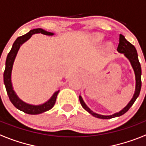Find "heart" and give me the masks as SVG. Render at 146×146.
<instances>
[{"label": "heart", "instance_id": "obj_1", "mask_svg": "<svg viewBox=\"0 0 146 146\" xmlns=\"http://www.w3.org/2000/svg\"><path fill=\"white\" fill-rule=\"evenodd\" d=\"M104 36L100 33H94L91 35V37H90V42H92V44L93 45H100V43H102V42L104 41ZM106 46L107 48H112V42H107L106 43Z\"/></svg>", "mask_w": 146, "mask_h": 146}]
</instances>
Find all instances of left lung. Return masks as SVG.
Here are the masks:
<instances>
[{
  "label": "left lung",
  "instance_id": "left-lung-1",
  "mask_svg": "<svg viewBox=\"0 0 146 146\" xmlns=\"http://www.w3.org/2000/svg\"><path fill=\"white\" fill-rule=\"evenodd\" d=\"M117 51L121 54H123L125 56L126 58H127L130 63H131V67L134 71L135 79H136V87H135V92L133 98L131 100L129 101V103L127 104L126 106H124L122 110H120L119 112H115L114 114L110 115H104L98 114L96 112H94L88 106L86 105L81 95H79V101L81 104L82 106L85 109L87 112H88L92 115L94 116L96 118H102V119H110V118H115V117H119V116L124 115L125 112H127L129 110V109L132 106L135 100H137L140 93L141 86H142V82H141V75H142V70H141L140 63L139 61L138 54H137V49L134 46L129 42L127 40L125 39L123 35L120 34L119 36V43H118Z\"/></svg>",
  "mask_w": 146,
  "mask_h": 146
}]
</instances>
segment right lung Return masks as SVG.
Returning <instances> with one entry per match:
<instances>
[{
	"label": "right lung",
	"mask_w": 146,
	"mask_h": 146,
	"mask_svg": "<svg viewBox=\"0 0 146 146\" xmlns=\"http://www.w3.org/2000/svg\"><path fill=\"white\" fill-rule=\"evenodd\" d=\"M35 34H44V35H47V36H53L54 34L52 32L47 31L43 30L42 28H35V29L31 30L28 33H27L23 36L18 37L13 44L11 50L7 54V57L6 59L5 70L3 73V83L5 85L9 100L11 101V103L13 104L15 108H17L18 110L30 115L40 114V113H42V112H45L51 110L54 106L55 101H56L57 95L60 92V90L56 91L53 94L52 96L43 104H39V105H34V104L25 103L22 100H21L14 91L13 83H12V71H13V67L15 58H16L18 52L19 50L20 47L22 46V44H24L26 41H28L31 37L32 35Z\"/></svg>",
	"instance_id": "add662e5"
}]
</instances>
